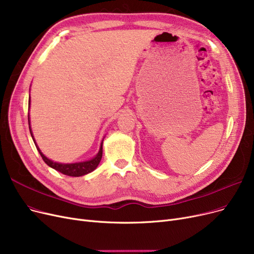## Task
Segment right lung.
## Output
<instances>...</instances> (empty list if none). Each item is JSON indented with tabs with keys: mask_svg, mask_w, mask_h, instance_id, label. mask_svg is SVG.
Instances as JSON below:
<instances>
[{
	"mask_svg": "<svg viewBox=\"0 0 254 254\" xmlns=\"http://www.w3.org/2000/svg\"><path fill=\"white\" fill-rule=\"evenodd\" d=\"M30 105V104H29ZM28 121L30 124V118H29V114H28ZM30 133L31 136L33 138L32 135V131H31V127H30ZM34 140V139H33ZM35 143V140H34ZM37 147V145H36ZM40 156L42 158V160L45 161V163L47 165H49L50 167L54 168L55 170H57L65 175H68V176H82L85 175L87 173H90L91 171H93L97 166L98 164H100L102 157H103V146H101L100 151L96 154V157L93 158L90 161H86V162H81V163H73V164H61V163H56V162H53L51 160H49L45 154H42V152L40 151V149L37 147Z\"/></svg>",
	"mask_w": 254,
	"mask_h": 254,
	"instance_id": "1",
	"label": "right lung"
}]
</instances>
